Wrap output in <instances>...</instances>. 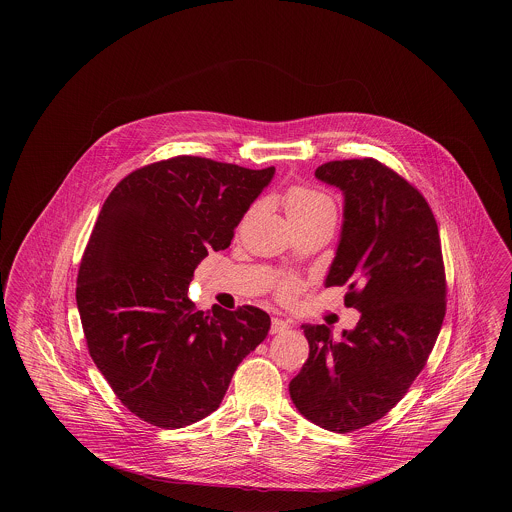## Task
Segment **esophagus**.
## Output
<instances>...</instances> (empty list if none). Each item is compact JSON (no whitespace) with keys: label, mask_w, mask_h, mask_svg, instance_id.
I'll return each instance as SVG.
<instances>
[{"label":"esophagus","mask_w":512,"mask_h":512,"mask_svg":"<svg viewBox=\"0 0 512 512\" xmlns=\"http://www.w3.org/2000/svg\"><path fill=\"white\" fill-rule=\"evenodd\" d=\"M290 328V322L284 320V318L274 317L270 322V334H282Z\"/></svg>","instance_id":"34e87169"}]
</instances>
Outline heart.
I'll return each mask as SVG.
<instances>
[{
  "mask_svg": "<svg viewBox=\"0 0 512 512\" xmlns=\"http://www.w3.org/2000/svg\"><path fill=\"white\" fill-rule=\"evenodd\" d=\"M284 211L293 226L320 219V217H336V205L332 197L309 186H292L282 197ZM303 284L295 276H282L276 282V295L282 301H292L301 292Z\"/></svg>",
  "mask_w": 512,
  "mask_h": 512,
  "instance_id": "1",
  "label": "heart"
}]
</instances>
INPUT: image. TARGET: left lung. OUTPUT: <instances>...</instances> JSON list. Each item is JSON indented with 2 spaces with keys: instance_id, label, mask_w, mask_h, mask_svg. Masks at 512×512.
Here are the masks:
<instances>
[{
  "instance_id": "8db88e82",
  "label": "left lung",
  "mask_w": 512,
  "mask_h": 512,
  "mask_svg": "<svg viewBox=\"0 0 512 512\" xmlns=\"http://www.w3.org/2000/svg\"><path fill=\"white\" fill-rule=\"evenodd\" d=\"M317 178L345 194L343 230L326 286L361 311L336 340L303 326L309 359L290 382L297 411L347 434L380 420L428 363L447 305L438 222L413 184L378 159L330 161Z\"/></svg>"
}]
</instances>
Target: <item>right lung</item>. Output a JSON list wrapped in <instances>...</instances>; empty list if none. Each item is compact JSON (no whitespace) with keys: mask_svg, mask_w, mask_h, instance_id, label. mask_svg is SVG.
<instances>
[{"mask_svg":"<svg viewBox=\"0 0 512 512\" xmlns=\"http://www.w3.org/2000/svg\"><path fill=\"white\" fill-rule=\"evenodd\" d=\"M272 174L176 155L124 176L101 207L76 278L86 345L122 405L157 428L217 411L238 365L267 338L265 311L203 313L188 288Z\"/></svg>","mask_w":512,"mask_h":512,"instance_id":"obj_1","label":"right lung"}]
</instances>
